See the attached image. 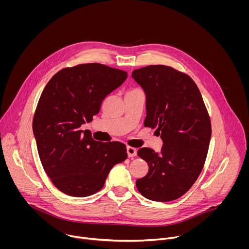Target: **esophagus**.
Returning <instances> with one entry per match:
<instances>
[{
    "mask_svg": "<svg viewBox=\"0 0 249 249\" xmlns=\"http://www.w3.org/2000/svg\"><path fill=\"white\" fill-rule=\"evenodd\" d=\"M127 154H128L129 158L135 157L137 155V149L132 148V147H127Z\"/></svg>",
    "mask_w": 249,
    "mask_h": 249,
    "instance_id": "1",
    "label": "esophagus"
}]
</instances>
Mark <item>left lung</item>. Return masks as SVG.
<instances>
[{"label": "left lung", "instance_id": "left-lung-1", "mask_svg": "<svg viewBox=\"0 0 249 249\" xmlns=\"http://www.w3.org/2000/svg\"><path fill=\"white\" fill-rule=\"evenodd\" d=\"M132 78L146 93V127L157 128L163 142L160 153L142 148L149 164L139 192L149 200L168 202L184 195L200 175L210 145L211 120L201 92L186 74L164 65L134 70Z\"/></svg>", "mask_w": 249, "mask_h": 249}]
</instances>
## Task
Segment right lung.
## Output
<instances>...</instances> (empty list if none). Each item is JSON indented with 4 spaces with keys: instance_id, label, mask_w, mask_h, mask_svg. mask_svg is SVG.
Returning <instances> with one entry per match:
<instances>
[{
    "instance_id": "obj_1",
    "label": "right lung",
    "mask_w": 249,
    "mask_h": 249,
    "mask_svg": "<svg viewBox=\"0 0 249 249\" xmlns=\"http://www.w3.org/2000/svg\"><path fill=\"white\" fill-rule=\"evenodd\" d=\"M127 76L102 64H81L62 69L44 88L32 129L42 166L61 192L73 197L96 193L110 169L127 159L124 144L101 143L81 130Z\"/></svg>"
}]
</instances>
